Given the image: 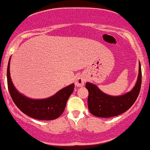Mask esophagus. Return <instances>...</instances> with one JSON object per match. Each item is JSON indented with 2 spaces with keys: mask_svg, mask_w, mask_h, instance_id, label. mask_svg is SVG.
<instances>
[{
  "mask_svg": "<svg viewBox=\"0 0 150 150\" xmlns=\"http://www.w3.org/2000/svg\"><path fill=\"white\" fill-rule=\"evenodd\" d=\"M85 81H86V78H84V76H83V75H78L75 78V84L78 87H82V86H84Z\"/></svg>",
  "mask_w": 150,
  "mask_h": 150,
  "instance_id": "esophagus-1",
  "label": "esophagus"
}]
</instances>
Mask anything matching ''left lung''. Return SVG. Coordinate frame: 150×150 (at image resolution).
Listing matches in <instances>:
<instances>
[{"label":"left lung","mask_w":150,"mask_h":150,"mask_svg":"<svg viewBox=\"0 0 150 150\" xmlns=\"http://www.w3.org/2000/svg\"><path fill=\"white\" fill-rule=\"evenodd\" d=\"M142 85V69L139 62V75L135 86L131 91L120 96L106 94L96 85L86 83L88 91V107L90 112L99 117H111L119 115L128 110L137 100Z\"/></svg>","instance_id":"obj_1"}]
</instances>
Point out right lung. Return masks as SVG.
Here are the masks:
<instances>
[{
    "label": "right lung",
    "mask_w": 150,
    "mask_h": 150,
    "mask_svg": "<svg viewBox=\"0 0 150 150\" xmlns=\"http://www.w3.org/2000/svg\"><path fill=\"white\" fill-rule=\"evenodd\" d=\"M7 83L12 100L16 107L27 115L41 120H51L58 118L64 112L67 102L75 88V85L72 83L46 99L28 98L19 93L12 83L10 76V59L7 67Z\"/></svg>",
    "instance_id": "obj_1"
}]
</instances>
